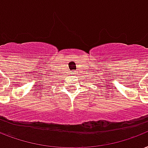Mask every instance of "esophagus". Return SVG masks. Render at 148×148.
Returning <instances> with one entry per match:
<instances>
[{
	"instance_id": "obj_1",
	"label": "esophagus",
	"mask_w": 148,
	"mask_h": 148,
	"mask_svg": "<svg viewBox=\"0 0 148 148\" xmlns=\"http://www.w3.org/2000/svg\"><path fill=\"white\" fill-rule=\"evenodd\" d=\"M75 72H73V75H74V74H75Z\"/></svg>"
}]
</instances>
